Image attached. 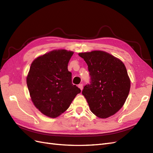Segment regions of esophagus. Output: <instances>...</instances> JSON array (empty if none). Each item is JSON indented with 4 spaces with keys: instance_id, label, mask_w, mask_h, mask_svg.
<instances>
[{
    "instance_id": "34e87169",
    "label": "esophagus",
    "mask_w": 153,
    "mask_h": 153,
    "mask_svg": "<svg viewBox=\"0 0 153 153\" xmlns=\"http://www.w3.org/2000/svg\"><path fill=\"white\" fill-rule=\"evenodd\" d=\"M78 87H79L81 90H82L83 89V84H79V85H78Z\"/></svg>"
}]
</instances>
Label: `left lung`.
<instances>
[{
    "mask_svg": "<svg viewBox=\"0 0 153 153\" xmlns=\"http://www.w3.org/2000/svg\"><path fill=\"white\" fill-rule=\"evenodd\" d=\"M88 66L90 84L82 91L91 111L107 118L122 108L130 89L126 68L119 59L103 51L80 53Z\"/></svg>",
    "mask_w": 153,
    "mask_h": 153,
    "instance_id": "obj_1",
    "label": "left lung"
}]
</instances>
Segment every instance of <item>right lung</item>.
I'll return each mask as SVG.
<instances>
[{"label":"right lung","mask_w":153,"mask_h":153,"mask_svg":"<svg viewBox=\"0 0 153 153\" xmlns=\"http://www.w3.org/2000/svg\"><path fill=\"white\" fill-rule=\"evenodd\" d=\"M73 54L56 50L36 59L31 64L27 84L36 107L48 117L55 118L69 108L81 90L71 81L68 62Z\"/></svg>","instance_id":"add662e5"}]
</instances>
